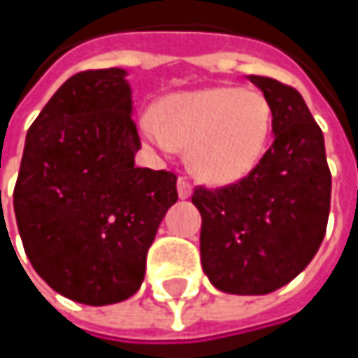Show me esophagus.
Returning <instances> with one entry per match:
<instances>
[{
	"label": "esophagus",
	"instance_id": "esophagus-1",
	"mask_svg": "<svg viewBox=\"0 0 358 358\" xmlns=\"http://www.w3.org/2000/svg\"><path fill=\"white\" fill-rule=\"evenodd\" d=\"M178 196L180 199H188L190 194H192V186H190V182L186 178H178Z\"/></svg>",
	"mask_w": 358,
	"mask_h": 358
}]
</instances>
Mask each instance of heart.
<instances>
[{"instance_id": "heart-1", "label": "heart", "mask_w": 358, "mask_h": 358, "mask_svg": "<svg viewBox=\"0 0 358 358\" xmlns=\"http://www.w3.org/2000/svg\"><path fill=\"white\" fill-rule=\"evenodd\" d=\"M271 103L255 89L209 87L166 97L141 120L143 141L157 153L186 149V166L207 184L245 178L271 134Z\"/></svg>"}]
</instances>
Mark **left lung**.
Masks as SVG:
<instances>
[{
	"label": "left lung",
	"mask_w": 358,
	"mask_h": 358,
	"mask_svg": "<svg viewBox=\"0 0 358 358\" xmlns=\"http://www.w3.org/2000/svg\"><path fill=\"white\" fill-rule=\"evenodd\" d=\"M249 80L271 103V147L249 176L192 192L203 271L228 294H269L294 280L322 245L331 196L323 132L301 93L267 76Z\"/></svg>",
	"instance_id": "1"
}]
</instances>
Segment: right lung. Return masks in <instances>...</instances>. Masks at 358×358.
Wrapping results in <instances>:
<instances>
[{
  "instance_id": "add662e5",
  "label": "right lung",
  "mask_w": 358,
  "mask_h": 358,
  "mask_svg": "<svg viewBox=\"0 0 358 358\" xmlns=\"http://www.w3.org/2000/svg\"><path fill=\"white\" fill-rule=\"evenodd\" d=\"M126 70L68 78L29 128L14 188L35 271L83 305H113L143 284L147 250L178 201L176 174L136 168Z\"/></svg>"
}]
</instances>
